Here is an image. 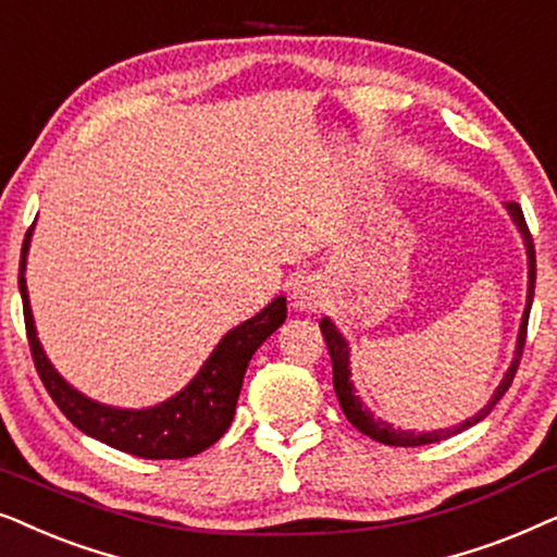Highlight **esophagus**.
Wrapping results in <instances>:
<instances>
[{"label":"esophagus","mask_w":557,"mask_h":557,"mask_svg":"<svg viewBox=\"0 0 557 557\" xmlns=\"http://www.w3.org/2000/svg\"><path fill=\"white\" fill-rule=\"evenodd\" d=\"M321 300H323V293H321V287H318V283H313V280H300V283H295L293 302L300 310H315L318 306H321Z\"/></svg>","instance_id":"obj_1"}]
</instances>
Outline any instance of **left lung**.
<instances>
[{
    "label": "left lung",
    "instance_id": "obj_1",
    "mask_svg": "<svg viewBox=\"0 0 557 557\" xmlns=\"http://www.w3.org/2000/svg\"><path fill=\"white\" fill-rule=\"evenodd\" d=\"M507 211L511 213V219H515L517 228H520L522 236H524V247H528V267H530V285H528V306H524V315H522V325H520V336H517V351H515V361H511V367L507 369V374H504V380L496 392L488 399L484 410H479L473 418L463 420L461 425H454V428H446V430H433V433H412V430H397L392 428L389 422H382V420H374V414L367 410L364 405H361V399L354 395V384L348 380V344L344 338H341V333L336 331V325H333L329 318H323L321 321V333H323V341L325 346H329V354H331V364H333V389H336V397L341 403V410L348 418V422L356 430H361V433L369 435V438L376 441V443H384V446H425V443H438V441H446L450 435L461 433V430L476 425L479 420H484L488 412L494 410V405L499 403L504 397V392L511 387V380H515L517 374V367H520V359H522V351H524V338H528V321H530V308H532V298H535V244H532V234L528 228V221H524V213L520 209V203H507Z\"/></svg>",
    "mask_w": 557,
    "mask_h": 557
}]
</instances>
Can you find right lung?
Returning a JSON list of instances; mask_svg holds the SVG:
<instances>
[{"label":"right lung","mask_w":557,"mask_h":557,"mask_svg":"<svg viewBox=\"0 0 557 557\" xmlns=\"http://www.w3.org/2000/svg\"><path fill=\"white\" fill-rule=\"evenodd\" d=\"M33 226L22 242L20 257V295L22 313H25L27 344L33 351V361L48 395L61 407V412L78 430L107 446L124 450L137 458H190L213 446L226 433L234 420L236 399H239L244 372H247L251 354L285 323L287 306L285 298H274L262 313L228 331L221 344L213 348L201 372L185 387L181 395L170 397L168 403L147 410H119L94 403L71 387L55 372L37 341L33 310L27 300L25 285V257L29 249Z\"/></svg>","instance_id":"add662e5"}]
</instances>
